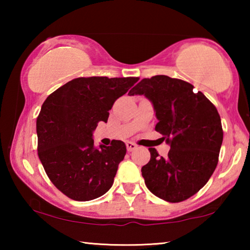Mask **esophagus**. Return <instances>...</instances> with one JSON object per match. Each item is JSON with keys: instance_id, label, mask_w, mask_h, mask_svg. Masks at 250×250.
Returning a JSON list of instances; mask_svg holds the SVG:
<instances>
[{"instance_id": "obj_1", "label": "esophagus", "mask_w": 250, "mask_h": 250, "mask_svg": "<svg viewBox=\"0 0 250 250\" xmlns=\"http://www.w3.org/2000/svg\"><path fill=\"white\" fill-rule=\"evenodd\" d=\"M125 146H126V150H128V152L133 151V150H135L138 147V146L135 145V143H133V142H126Z\"/></svg>"}]
</instances>
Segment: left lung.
Returning a JSON list of instances; mask_svg holds the SVG:
<instances>
[{
  "mask_svg": "<svg viewBox=\"0 0 250 250\" xmlns=\"http://www.w3.org/2000/svg\"><path fill=\"white\" fill-rule=\"evenodd\" d=\"M129 95L151 101L159 120L155 130L171 146L166 158L149 149L151 159L141 168L146 188L167 202L188 200L217 167L223 128L216 107L193 84L166 75L142 79Z\"/></svg>",
  "mask_w": 250,
  "mask_h": 250,
  "instance_id": "obj_1",
  "label": "left lung"
}]
</instances>
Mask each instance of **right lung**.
Instances as JSON below:
<instances>
[{
	"mask_svg": "<svg viewBox=\"0 0 250 250\" xmlns=\"http://www.w3.org/2000/svg\"><path fill=\"white\" fill-rule=\"evenodd\" d=\"M138 77H79L50 94L36 120L37 151L46 174L66 196L91 201L107 193L126 147H95L92 132Z\"/></svg>",
	"mask_w": 250,
	"mask_h": 250,
	"instance_id": "add662e5",
	"label": "right lung"
}]
</instances>
